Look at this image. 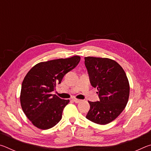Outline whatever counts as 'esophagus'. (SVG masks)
I'll return each mask as SVG.
<instances>
[{
    "label": "esophagus",
    "mask_w": 151,
    "mask_h": 151,
    "mask_svg": "<svg viewBox=\"0 0 151 151\" xmlns=\"http://www.w3.org/2000/svg\"><path fill=\"white\" fill-rule=\"evenodd\" d=\"M73 101L76 103H79L81 101V100H79V99H73Z\"/></svg>",
    "instance_id": "1"
}]
</instances>
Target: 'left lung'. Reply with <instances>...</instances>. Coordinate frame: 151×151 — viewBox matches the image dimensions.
<instances>
[{
  "mask_svg": "<svg viewBox=\"0 0 151 151\" xmlns=\"http://www.w3.org/2000/svg\"><path fill=\"white\" fill-rule=\"evenodd\" d=\"M91 85L96 88L99 101L91 102L86 118L99 124L114 121L124 109L130 87L124 70L116 61L107 58L85 57Z\"/></svg>",
  "mask_w": 151,
  "mask_h": 151,
  "instance_id": "obj_1",
  "label": "left lung"
}]
</instances>
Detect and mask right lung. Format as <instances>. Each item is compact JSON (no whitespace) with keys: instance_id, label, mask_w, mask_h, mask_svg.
Segmentation results:
<instances>
[{"instance_id":"1","label":"right lung","mask_w":151,"mask_h":151,"mask_svg":"<svg viewBox=\"0 0 151 151\" xmlns=\"http://www.w3.org/2000/svg\"><path fill=\"white\" fill-rule=\"evenodd\" d=\"M79 56L38 63L25 76L20 92L22 111L32 123L47 130L62 119L63 111L69 100L61 99L51 92L60 84L66 73L80 62Z\"/></svg>"}]
</instances>
